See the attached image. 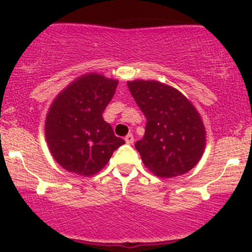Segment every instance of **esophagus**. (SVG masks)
Listing matches in <instances>:
<instances>
[{"label":"esophagus","mask_w":252,"mask_h":252,"mask_svg":"<svg viewBox=\"0 0 252 252\" xmlns=\"http://www.w3.org/2000/svg\"><path fill=\"white\" fill-rule=\"evenodd\" d=\"M125 141H126V143H127V144H132V143H133V141H134L133 134H132V133H128V134H127V136L125 137Z\"/></svg>","instance_id":"1"}]
</instances>
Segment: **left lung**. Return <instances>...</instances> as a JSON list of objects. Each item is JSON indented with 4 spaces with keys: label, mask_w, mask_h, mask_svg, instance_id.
Here are the masks:
<instances>
[{
    "label": "left lung",
    "mask_w": 252,
    "mask_h": 252,
    "mask_svg": "<svg viewBox=\"0 0 252 252\" xmlns=\"http://www.w3.org/2000/svg\"><path fill=\"white\" fill-rule=\"evenodd\" d=\"M147 118L144 136L134 147L143 164L162 178L184 175L203 157L205 126L195 107L176 88L159 81L127 82Z\"/></svg>",
    "instance_id": "left-lung-1"
}]
</instances>
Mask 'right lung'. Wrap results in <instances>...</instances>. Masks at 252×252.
Here are the masks:
<instances>
[{"mask_svg":"<svg viewBox=\"0 0 252 252\" xmlns=\"http://www.w3.org/2000/svg\"><path fill=\"white\" fill-rule=\"evenodd\" d=\"M118 80L87 74L64 88L46 118V141L57 162L80 176H93L125 143L103 119Z\"/></svg>","mask_w":252,"mask_h":252,"instance_id":"1","label":"right lung"}]
</instances>
